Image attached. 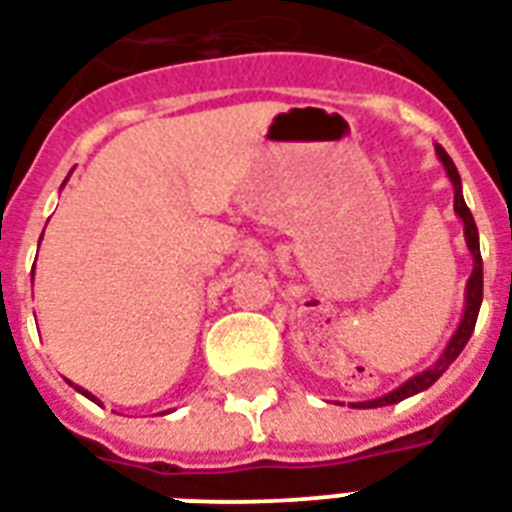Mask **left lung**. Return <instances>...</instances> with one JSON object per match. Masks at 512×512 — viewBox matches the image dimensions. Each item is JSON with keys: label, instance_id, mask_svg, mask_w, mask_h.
Masks as SVG:
<instances>
[{"label": "left lung", "instance_id": "obj_1", "mask_svg": "<svg viewBox=\"0 0 512 512\" xmlns=\"http://www.w3.org/2000/svg\"><path fill=\"white\" fill-rule=\"evenodd\" d=\"M435 152H438V160L443 162V168H446V176H449L451 186H454V213H457L462 224H465V243L467 251L473 256V272H470V280H467L465 288V312H462V320H459L457 331L446 344V350L441 352V358L435 360L433 366L425 368L422 374H414L408 382H403L400 387H395L392 392L382 395V398L374 400H363V403H350L352 408H379V406H392V403H400V400L411 398V395H417V392H425L427 387H433L438 379L443 376V371L459 358V352L465 350V344L470 342V336H473L475 320H478V310H481V301H483V261H481V245H478V227H475L473 213L465 205V197H462V178L457 173V165L451 162V157L443 152V146H435Z\"/></svg>", "mask_w": 512, "mask_h": 512}]
</instances>
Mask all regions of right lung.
<instances>
[{"instance_id": "obj_1", "label": "right lung", "mask_w": 512, "mask_h": 512, "mask_svg": "<svg viewBox=\"0 0 512 512\" xmlns=\"http://www.w3.org/2000/svg\"><path fill=\"white\" fill-rule=\"evenodd\" d=\"M63 184H66V181H63ZM31 275H34V272H31ZM69 384H71V382H69ZM71 387H74V390H77V392H82V395H85V398H90V400H93V403H98V398H95L93 392L82 390V387H77V384H71Z\"/></svg>"}]
</instances>
